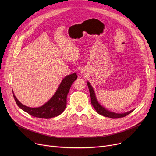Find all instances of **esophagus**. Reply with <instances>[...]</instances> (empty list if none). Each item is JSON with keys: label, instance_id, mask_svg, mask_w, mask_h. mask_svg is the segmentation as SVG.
<instances>
[{"label": "esophagus", "instance_id": "34e87169", "mask_svg": "<svg viewBox=\"0 0 156 156\" xmlns=\"http://www.w3.org/2000/svg\"><path fill=\"white\" fill-rule=\"evenodd\" d=\"M81 73H84V72H83V71H81Z\"/></svg>", "mask_w": 156, "mask_h": 156}]
</instances>
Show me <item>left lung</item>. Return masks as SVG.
Returning <instances> with one entry per match:
<instances>
[{"instance_id":"1","label":"left lung","mask_w":156,"mask_h":156,"mask_svg":"<svg viewBox=\"0 0 156 156\" xmlns=\"http://www.w3.org/2000/svg\"><path fill=\"white\" fill-rule=\"evenodd\" d=\"M87 84L89 90H90V93L91 99V104L93 106V107L95 108V110H96V112L99 114H100L101 115H103L104 117H106L117 119V118H121V117H125L127 115L129 114L131 112H132L133 111V110H131L130 111H128V112L120 114V113H115V112H111V111L107 110L104 107L101 105L100 104V103L98 102V101L96 98L94 91V89L93 88L90 83L87 81Z\"/></svg>"}]
</instances>
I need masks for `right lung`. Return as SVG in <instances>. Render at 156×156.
Segmentation results:
<instances>
[{"instance_id":"right-lung-1","label":"right lung","mask_w":156,"mask_h":156,"mask_svg":"<svg viewBox=\"0 0 156 156\" xmlns=\"http://www.w3.org/2000/svg\"><path fill=\"white\" fill-rule=\"evenodd\" d=\"M77 77L76 73H74L63 78L53 96L46 103L39 107H27L17 99L13 92V95L17 105L30 115L38 118H52L59 115L64 111L66 105V96L72 84Z\"/></svg>"}]
</instances>
